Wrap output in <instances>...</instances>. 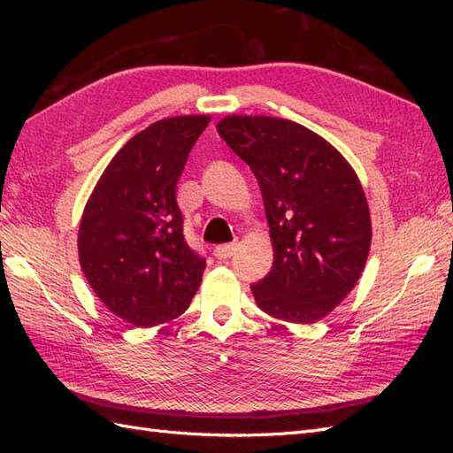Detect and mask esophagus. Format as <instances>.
<instances>
[{"label": "esophagus", "mask_w": 453, "mask_h": 453, "mask_svg": "<svg viewBox=\"0 0 453 453\" xmlns=\"http://www.w3.org/2000/svg\"><path fill=\"white\" fill-rule=\"evenodd\" d=\"M237 251V245L235 243H227V245H218L214 249V257L219 258V261H226V258L234 257Z\"/></svg>", "instance_id": "obj_1"}]
</instances>
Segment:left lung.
<instances>
[{
  "mask_svg": "<svg viewBox=\"0 0 453 453\" xmlns=\"http://www.w3.org/2000/svg\"><path fill=\"white\" fill-rule=\"evenodd\" d=\"M216 128L258 180L274 263L251 286L276 319L315 323L358 282L372 243L360 179L342 153L302 124L229 114Z\"/></svg>",
  "mask_w": 453,
  "mask_h": 453,
  "instance_id": "8db88e82",
  "label": "left lung"
}]
</instances>
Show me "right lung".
<instances>
[{
  "label": "right lung",
  "instance_id": "right-lung-1",
  "mask_svg": "<svg viewBox=\"0 0 453 453\" xmlns=\"http://www.w3.org/2000/svg\"><path fill=\"white\" fill-rule=\"evenodd\" d=\"M208 114L150 124L119 150L85 204L78 253L93 292L130 325L187 311L206 261L187 245L177 182Z\"/></svg>",
  "mask_w": 453,
  "mask_h": 453
}]
</instances>
